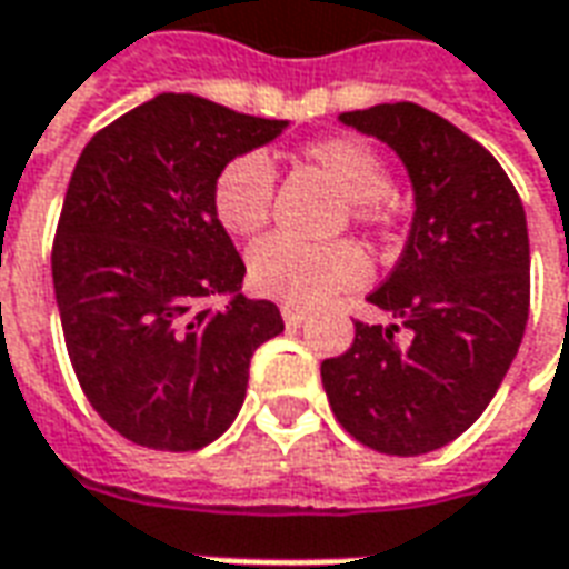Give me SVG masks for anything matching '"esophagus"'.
Segmentation results:
<instances>
[{"label":"esophagus","mask_w":569,"mask_h":569,"mask_svg":"<svg viewBox=\"0 0 569 569\" xmlns=\"http://www.w3.org/2000/svg\"><path fill=\"white\" fill-rule=\"evenodd\" d=\"M280 313H283L286 326H301V322L308 320V310L296 308V305H283V308H280Z\"/></svg>","instance_id":"1"}]
</instances>
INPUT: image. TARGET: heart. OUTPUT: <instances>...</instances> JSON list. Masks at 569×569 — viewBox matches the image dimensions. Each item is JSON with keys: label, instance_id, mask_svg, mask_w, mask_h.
Returning a JSON list of instances; mask_svg holds the SVG:
<instances>
[{"label": "heart", "instance_id": "b5f03b06", "mask_svg": "<svg viewBox=\"0 0 569 569\" xmlns=\"http://www.w3.org/2000/svg\"><path fill=\"white\" fill-rule=\"evenodd\" d=\"M305 161L313 163L347 200L345 219L359 231L390 224V167L369 142L357 137H320L305 142ZM271 161L259 151H243L219 167L212 179V212L228 234L252 237L268 224L273 210ZM369 280L366 252L350 243L310 247L289 237H268L249 249V283L256 292L286 305H322L338 292L359 289Z\"/></svg>", "mask_w": 569, "mask_h": 569}]
</instances>
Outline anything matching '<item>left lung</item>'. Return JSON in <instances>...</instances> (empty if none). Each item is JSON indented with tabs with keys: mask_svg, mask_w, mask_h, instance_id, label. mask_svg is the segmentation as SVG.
Here are the masks:
<instances>
[{
	"mask_svg": "<svg viewBox=\"0 0 569 569\" xmlns=\"http://www.w3.org/2000/svg\"><path fill=\"white\" fill-rule=\"evenodd\" d=\"M383 140L415 186L411 234L369 301L402 322L357 320L322 359L338 423L393 457L436 451L472 427L512 366L530 308V243L512 179L481 142L418 103L345 112Z\"/></svg>",
	"mask_w": 569,
	"mask_h": 569,
	"instance_id": "8db88e82",
	"label": "left lung"
}]
</instances>
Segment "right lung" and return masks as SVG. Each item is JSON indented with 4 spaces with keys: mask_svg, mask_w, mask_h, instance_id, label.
<instances>
[{
    "mask_svg": "<svg viewBox=\"0 0 569 569\" xmlns=\"http://www.w3.org/2000/svg\"><path fill=\"white\" fill-rule=\"evenodd\" d=\"M283 128L158 93L81 151L51 249L57 308L88 402L133 445L198 451L219 439L256 347L283 332L277 305L237 292L247 264L210 200L224 161ZM228 291L224 309L206 308Z\"/></svg>",
    "mask_w": 569,
    "mask_h": 569,
    "instance_id": "obj_1",
    "label": "right lung"
}]
</instances>
